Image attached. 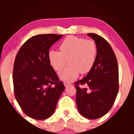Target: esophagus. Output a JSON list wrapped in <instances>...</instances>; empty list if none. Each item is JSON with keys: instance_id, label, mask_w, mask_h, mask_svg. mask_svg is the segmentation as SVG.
<instances>
[{"instance_id": "34e87169", "label": "esophagus", "mask_w": 134, "mask_h": 134, "mask_svg": "<svg viewBox=\"0 0 134 134\" xmlns=\"http://www.w3.org/2000/svg\"><path fill=\"white\" fill-rule=\"evenodd\" d=\"M64 86H65V87H68V86H69L71 85V84L68 82H64Z\"/></svg>"}]
</instances>
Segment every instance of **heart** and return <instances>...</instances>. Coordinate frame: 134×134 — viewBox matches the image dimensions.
Returning <instances> with one entry per match:
<instances>
[{"label":"heart","instance_id":"heart-1","mask_svg":"<svg viewBox=\"0 0 134 134\" xmlns=\"http://www.w3.org/2000/svg\"><path fill=\"white\" fill-rule=\"evenodd\" d=\"M59 49L60 52L50 50L48 58L57 72L64 68L68 60L69 65L59 74L63 81H73L80 73L84 74L90 72L94 65L97 47L93 40L69 36L62 41Z\"/></svg>","mask_w":134,"mask_h":134}]
</instances>
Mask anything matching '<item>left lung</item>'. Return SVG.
I'll list each match as a JSON object with an SVG mask.
<instances>
[{"mask_svg": "<svg viewBox=\"0 0 134 134\" xmlns=\"http://www.w3.org/2000/svg\"><path fill=\"white\" fill-rule=\"evenodd\" d=\"M95 41L94 65L82 79L75 82L76 103L81 115L88 119L102 117L113 107L119 89L117 59L109 43L99 35L87 33ZM86 85L89 89L80 87Z\"/></svg>", "mask_w": 134, "mask_h": 134, "instance_id": "left-lung-1", "label": "left lung"}]
</instances>
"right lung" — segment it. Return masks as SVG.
<instances>
[{
  "label": "right lung",
  "mask_w": 134,
  "mask_h": 134,
  "mask_svg": "<svg viewBox=\"0 0 134 134\" xmlns=\"http://www.w3.org/2000/svg\"><path fill=\"white\" fill-rule=\"evenodd\" d=\"M62 36L56 34L32 36L21 46L15 58V98L23 112L34 119L50 117L65 90L48 58L50 47Z\"/></svg>",
  "instance_id": "right-lung-1"
}]
</instances>
